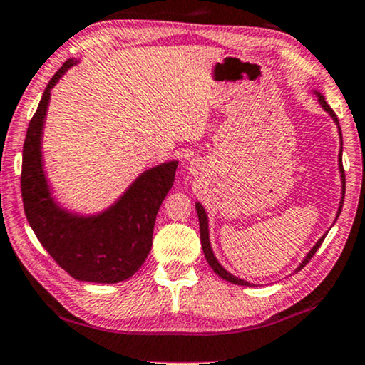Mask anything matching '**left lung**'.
<instances>
[{"label": "left lung", "mask_w": 365, "mask_h": 365, "mask_svg": "<svg viewBox=\"0 0 365 365\" xmlns=\"http://www.w3.org/2000/svg\"><path fill=\"white\" fill-rule=\"evenodd\" d=\"M315 93H317V97H319V102H320V106L324 107V110H325V112H329V113H330V117H332L335 124L339 125V119H337V115H335V112L332 110V108H330L329 103L325 102L324 96H322V93L317 92V90H315ZM339 135H340V139H342V132H340V125H339ZM339 169H340V178H342V200H340V205H339L337 217H339V215H340V211H342V206H344V196H345V173H344V165H342V142H340V153H339ZM196 211H197V217H200V233H201V246H202V253H205V257H206V259H207V263H210V267H211L212 269H215L216 275H220V277L223 278V280H226V282L235 283V285L252 287V283H248V282L241 280V278H238V277L231 275L230 272H226V269H225L223 267H221L220 262H217L216 257H215V253H212V250H211V243H210V230H207V215H206L205 207H202V206L200 205V202H196ZM324 238H325V235L322 236V238L315 243L314 248H312L310 252L307 253V257L304 258V262H302L300 264H298V268L295 269V273L298 272V269L304 268L305 264L310 262L312 257H314L317 250H319V246H320L322 243H324Z\"/></svg>", "instance_id": "1"}]
</instances>
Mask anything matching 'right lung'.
<instances>
[{"instance_id":"obj_1","label":"right lung","mask_w":365,"mask_h":365,"mask_svg":"<svg viewBox=\"0 0 365 365\" xmlns=\"http://www.w3.org/2000/svg\"><path fill=\"white\" fill-rule=\"evenodd\" d=\"M77 60H67L46 85L23 144L21 196L36 238L70 277L119 283L142 267L153 246L155 216L176 176L178 160L144 171L108 210L80 216L56 205L41 159V134L50 92Z\"/></svg>"}]
</instances>
